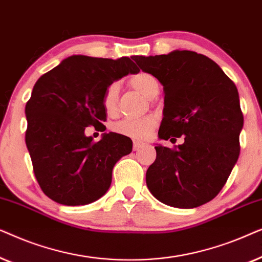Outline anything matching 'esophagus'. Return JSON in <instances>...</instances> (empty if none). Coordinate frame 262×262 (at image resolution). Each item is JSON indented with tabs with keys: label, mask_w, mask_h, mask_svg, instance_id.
Instances as JSON below:
<instances>
[{
	"label": "esophagus",
	"mask_w": 262,
	"mask_h": 262,
	"mask_svg": "<svg viewBox=\"0 0 262 262\" xmlns=\"http://www.w3.org/2000/svg\"><path fill=\"white\" fill-rule=\"evenodd\" d=\"M143 146V143L138 142V141H134V150L136 151V150H139Z\"/></svg>",
	"instance_id": "34e87169"
}]
</instances>
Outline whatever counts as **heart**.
Here are the masks:
<instances>
[{"label": "heart", "mask_w": 262, "mask_h": 262, "mask_svg": "<svg viewBox=\"0 0 262 262\" xmlns=\"http://www.w3.org/2000/svg\"><path fill=\"white\" fill-rule=\"evenodd\" d=\"M128 84L136 91L142 93L146 98H154L160 91V83L154 75L149 73H137L128 78ZM118 99H119V84L112 82L108 84L102 95V106L108 114H114L118 108ZM157 121L152 116H146L138 119H123L112 125V130L117 134L127 136L136 141L146 139L155 130Z\"/></svg>", "instance_id": "obj_1"}]
</instances>
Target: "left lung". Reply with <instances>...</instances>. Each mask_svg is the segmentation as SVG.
<instances>
[{"mask_svg":"<svg viewBox=\"0 0 262 262\" xmlns=\"http://www.w3.org/2000/svg\"><path fill=\"white\" fill-rule=\"evenodd\" d=\"M143 71L164 89L159 136L181 145H159L146 170V185L156 199L179 209L212 200L224 187L239 155L243 114L238 92L217 63L194 51L135 56Z\"/></svg>","mask_w":262,"mask_h":262,"instance_id":"obj_1","label":"left lung"}]
</instances>
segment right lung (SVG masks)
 Instances as JSON below:
<instances>
[{
    "label": "right lung",
    "instance_id": "right-lung-1",
    "mask_svg": "<svg viewBox=\"0 0 262 262\" xmlns=\"http://www.w3.org/2000/svg\"><path fill=\"white\" fill-rule=\"evenodd\" d=\"M134 58L71 56L39 77L26 103V145L41 191L68 206L98 200L112 182V169L132 150L126 136L85 137L106 121L102 95L113 81L139 69Z\"/></svg>",
    "mask_w": 262,
    "mask_h": 262
}]
</instances>
